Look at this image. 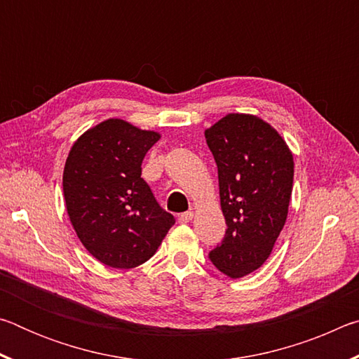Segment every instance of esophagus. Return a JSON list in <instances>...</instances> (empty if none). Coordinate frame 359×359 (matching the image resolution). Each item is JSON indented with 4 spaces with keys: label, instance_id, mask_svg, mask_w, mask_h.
<instances>
[{
    "label": "esophagus",
    "instance_id": "obj_1",
    "mask_svg": "<svg viewBox=\"0 0 359 359\" xmlns=\"http://www.w3.org/2000/svg\"><path fill=\"white\" fill-rule=\"evenodd\" d=\"M193 217H194V212H193V210L184 212V214L179 215V222H180V223H188V222L193 220Z\"/></svg>",
    "mask_w": 359,
    "mask_h": 359
}]
</instances>
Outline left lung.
Listing matches in <instances>:
<instances>
[{
  "instance_id": "obj_1",
  "label": "left lung",
  "mask_w": 359,
  "mask_h": 359,
  "mask_svg": "<svg viewBox=\"0 0 359 359\" xmlns=\"http://www.w3.org/2000/svg\"><path fill=\"white\" fill-rule=\"evenodd\" d=\"M218 168L226 234L209 253L218 271L244 277L264 264L285 226L293 154L276 128L252 114H228L204 131Z\"/></svg>"
}]
</instances>
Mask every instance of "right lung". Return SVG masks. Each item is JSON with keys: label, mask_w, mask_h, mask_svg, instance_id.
Masks as SVG:
<instances>
[{"label": "right lung", "mask_w": 359, "mask_h": 359, "mask_svg": "<svg viewBox=\"0 0 359 359\" xmlns=\"http://www.w3.org/2000/svg\"><path fill=\"white\" fill-rule=\"evenodd\" d=\"M160 137L107 118L85 131L66 158L63 194L71 224L109 267L131 269L149 261L175 223L141 177L144 156Z\"/></svg>", "instance_id": "1"}]
</instances>
